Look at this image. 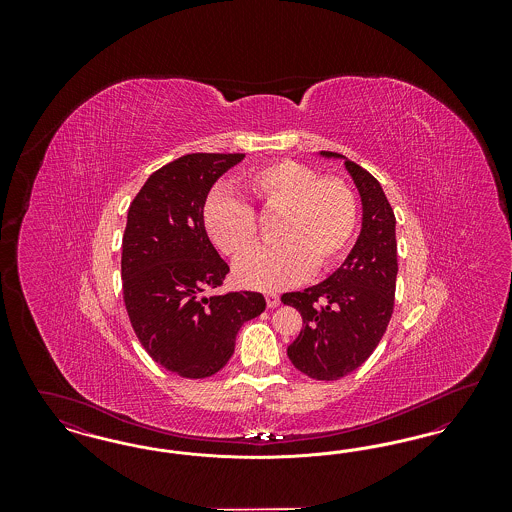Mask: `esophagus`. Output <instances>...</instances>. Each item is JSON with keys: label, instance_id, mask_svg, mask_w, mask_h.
<instances>
[{"label": "esophagus", "instance_id": "esophagus-1", "mask_svg": "<svg viewBox=\"0 0 512 512\" xmlns=\"http://www.w3.org/2000/svg\"><path fill=\"white\" fill-rule=\"evenodd\" d=\"M265 299H267L268 309H276L280 305V295L278 293H265Z\"/></svg>", "mask_w": 512, "mask_h": 512}]
</instances>
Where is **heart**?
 Masks as SVG:
<instances>
[{
	"label": "heart",
	"mask_w": 512,
	"mask_h": 512,
	"mask_svg": "<svg viewBox=\"0 0 512 512\" xmlns=\"http://www.w3.org/2000/svg\"><path fill=\"white\" fill-rule=\"evenodd\" d=\"M245 192L268 215H278L272 238L234 268V278L253 290H282L326 270L345 255L357 228V199L340 178H320L297 161H274L249 172ZM203 226L222 253L238 259L257 240L253 209L234 195H211Z\"/></svg>",
	"instance_id": "b5f03b06"
}]
</instances>
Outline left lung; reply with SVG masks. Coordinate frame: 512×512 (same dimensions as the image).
Here are the masks:
<instances>
[{"label":"left lung","mask_w":512,"mask_h":512,"mask_svg":"<svg viewBox=\"0 0 512 512\" xmlns=\"http://www.w3.org/2000/svg\"><path fill=\"white\" fill-rule=\"evenodd\" d=\"M363 205L361 234L341 267L324 282L303 292L284 293L303 318V328L288 357L297 370L315 380H338L357 370L382 340L395 297L397 242L395 215L380 182L340 153Z\"/></svg>","instance_id":"left-lung-1"}]
</instances>
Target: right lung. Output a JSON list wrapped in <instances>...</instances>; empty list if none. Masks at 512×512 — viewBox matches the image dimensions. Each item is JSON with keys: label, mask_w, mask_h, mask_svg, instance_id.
I'll return each mask as SVG.
<instances>
[{"label": "right lung", "mask_w": 512, "mask_h": 512, "mask_svg": "<svg viewBox=\"0 0 512 512\" xmlns=\"http://www.w3.org/2000/svg\"><path fill=\"white\" fill-rule=\"evenodd\" d=\"M244 153H190L153 172L128 209L122 295L149 357L182 378H207L234 353L242 324L259 317L263 293L207 295L228 265L203 226L213 184Z\"/></svg>", "instance_id": "obj_1"}]
</instances>
